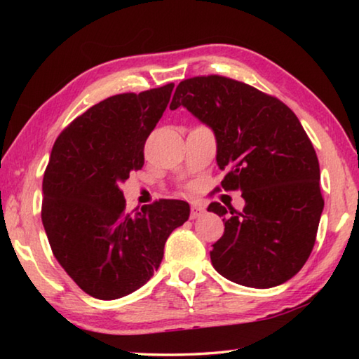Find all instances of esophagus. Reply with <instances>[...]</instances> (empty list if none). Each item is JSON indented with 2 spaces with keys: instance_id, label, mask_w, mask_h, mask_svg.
I'll use <instances>...</instances> for the list:
<instances>
[{
  "instance_id": "obj_1",
  "label": "esophagus",
  "mask_w": 359,
  "mask_h": 359,
  "mask_svg": "<svg viewBox=\"0 0 359 359\" xmlns=\"http://www.w3.org/2000/svg\"><path fill=\"white\" fill-rule=\"evenodd\" d=\"M204 212H205L204 205L193 203V204H191V214H190V217H191V218H198V217H201V215L204 214Z\"/></svg>"
}]
</instances>
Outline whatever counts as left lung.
Wrapping results in <instances>:
<instances>
[{
  "mask_svg": "<svg viewBox=\"0 0 359 359\" xmlns=\"http://www.w3.org/2000/svg\"><path fill=\"white\" fill-rule=\"evenodd\" d=\"M184 106L214 131L223 190L242 191L210 252L215 271L252 288L282 285L311 257L323 196L311 139L280 100L223 76L182 81L171 109ZM208 210L226 215L220 203Z\"/></svg>",
  "mask_w": 359,
  "mask_h": 359,
  "instance_id": "8db88e82",
  "label": "left lung"
}]
</instances>
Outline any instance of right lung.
Wrapping results in <instances>:
<instances>
[{"mask_svg":"<svg viewBox=\"0 0 359 359\" xmlns=\"http://www.w3.org/2000/svg\"><path fill=\"white\" fill-rule=\"evenodd\" d=\"M174 83L98 102L63 130L42 180V224L68 276L96 299L141 288L190 205L160 199L125 212L120 185L144 166V144L166 111Z\"/></svg>","mask_w":359,"mask_h":359,"instance_id":"add662e5","label":"right lung"}]
</instances>
